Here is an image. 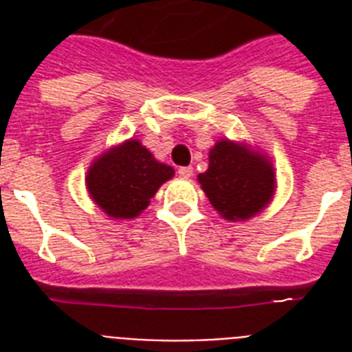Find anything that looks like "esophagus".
Listing matches in <instances>:
<instances>
[{"instance_id": "obj_1", "label": "esophagus", "mask_w": 352, "mask_h": 352, "mask_svg": "<svg viewBox=\"0 0 352 352\" xmlns=\"http://www.w3.org/2000/svg\"><path fill=\"white\" fill-rule=\"evenodd\" d=\"M177 173H179V177H182V179H188V177H192L193 168L192 166H181V168L177 170Z\"/></svg>"}]
</instances>
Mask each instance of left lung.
<instances>
[{
  "label": "left lung",
  "mask_w": 352,
  "mask_h": 352,
  "mask_svg": "<svg viewBox=\"0 0 352 352\" xmlns=\"http://www.w3.org/2000/svg\"><path fill=\"white\" fill-rule=\"evenodd\" d=\"M206 197L225 219H248L272 199V166L245 146L221 140L210 149L208 170L199 175Z\"/></svg>",
  "instance_id": "8db88e82"
}]
</instances>
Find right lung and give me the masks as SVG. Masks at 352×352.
<instances>
[{"label": "right lung", "instance_id": "obj_1", "mask_svg": "<svg viewBox=\"0 0 352 352\" xmlns=\"http://www.w3.org/2000/svg\"><path fill=\"white\" fill-rule=\"evenodd\" d=\"M173 173L171 166L157 162L138 140H127L95 160L85 182L93 201L109 217L133 219L148 208L149 199Z\"/></svg>", "mask_w": 352, "mask_h": 352}]
</instances>
